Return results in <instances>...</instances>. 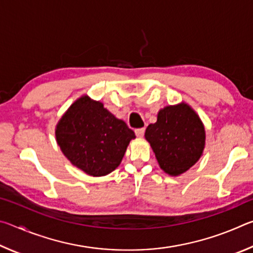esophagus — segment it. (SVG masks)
Instances as JSON below:
<instances>
[{"label": "esophagus", "instance_id": "esophagus-1", "mask_svg": "<svg viewBox=\"0 0 253 253\" xmlns=\"http://www.w3.org/2000/svg\"><path fill=\"white\" fill-rule=\"evenodd\" d=\"M135 134L137 137H143L145 134V128H137L135 129Z\"/></svg>", "mask_w": 253, "mask_h": 253}]
</instances>
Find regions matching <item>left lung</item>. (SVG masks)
<instances>
[{
    "mask_svg": "<svg viewBox=\"0 0 253 253\" xmlns=\"http://www.w3.org/2000/svg\"><path fill=\"white\" fill-rule=\"evenodd\" d=\"M145 137L161 169L173 176L186 172L199 161L205 144L203 124L186 104L160 110L157 122L148 125Z\"/></svg>",
    "mask_w": 253,
    "mask_h": 253,
    "instance_id": "obj_1",
    "label": "left lung"
}]
</instances>
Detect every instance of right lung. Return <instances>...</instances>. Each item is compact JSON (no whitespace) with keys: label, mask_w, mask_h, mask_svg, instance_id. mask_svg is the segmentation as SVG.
<instances>
[{"label":"right lung","mask_w":253,"mask_h":253,"mask_svg":"<svg viewBox=\"0 0 253 253\" xmlns=\"http://www.w3.org/2000/svg\"><path fill=\"white\" fill-rule=\"evenodd\" d=\"M55 137L72 164L92 176H102L121 164L135 132L101 102L84 96L60 119Z\"/></svg>","instance_id":"1"}]
</instances>
